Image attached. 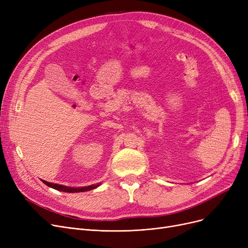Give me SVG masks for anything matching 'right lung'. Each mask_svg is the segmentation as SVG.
Here are the masks:
<instances>
[{
	"mask_svg": "<svg viewBox=\"0 0 248 248\" xmlns=\"http://www.w3.org/2000/svg\"><path fill=\"white\" fill-rule=\"evenodd\" d=\"M43 181V180H42ZM43 183L51 188H53L55 190L58 191H62V192H67V193H77V192H85V191H89L95 189L96 187L99 186V184L97 185H91V186H87V187H82V188H70V187H66V186H62V185H58V184H53V183H49V182L43 181Z\"/></svg>",
	"mask_w": 248,
	"mask_h": 248,
	"instance_id": "right-lung-1",
	"label": "right lung"
}]
</instances>
